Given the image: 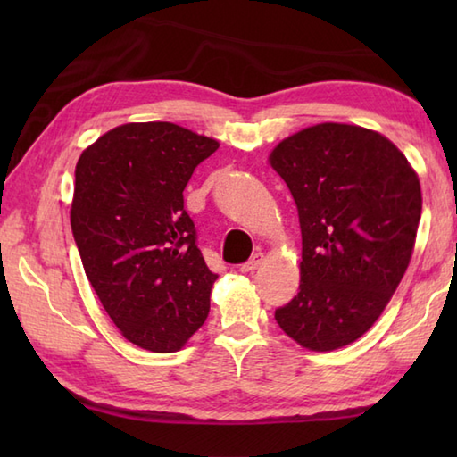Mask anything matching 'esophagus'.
Segmentation results:
<instances>
[{"label": "esophagus", "instance_id": "34e87169", "mask_svg": "<svg viewBox=\"0 0 457 457\" xmlns=\"http://www.w3.org/2000/svg\"><path fill=\"white\" fill-rule=\"evenodd\" d=\"M261 261H263V253H255L247 261V263L241 265V270H244V273H253V270L261 265Z\"/></svg>", "mask_w": 457, "mask_h": 457}]
</instances>
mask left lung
<instances>
[{
  "mask_svg": "<svg viewBox=\"0 0 457 457\" xmlns=\"http://www.w3.org/2000/svg\"><path fill=\"white\" fill-rule=\"evenodd\" d=\"M269 162L293 194L303 231L300 290L275 320L303 347L332 352L375 324L411 263L419 177L381 133L345 123L290 135Z\"/></svg>",
  "mask_w": 457,
  "mask_h": 457,
  "instance_id": "left-lung-1",
  "label": "left lung"
}]
</instances>
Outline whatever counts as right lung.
Returning <instances> with one entry per match:
<instances>
[{"label": "right lung", "mask_w": 457, "mask_h": 457, "mask_svg": "<svg viewBox=\"0 0 457 457\" xmlns=\"http://www.w3.org/2000/svg\"><path fill=\"white\" fill-rule=\"evenodd\" d=\"M216 139L169 121L125 123L76 164L71 226L90 285L131 344L172 353L206 322L216 273L182 192Z\"/></svg>", "instance_id": "right-lung-1"}]
</instances>
